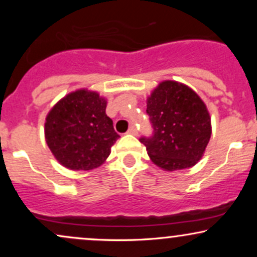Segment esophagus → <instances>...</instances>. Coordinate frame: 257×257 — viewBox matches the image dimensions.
I'll return each instance as SVG.
<instances>
[{"mask_svg":"<svg viewBox=\"0 0 257 257\" xmlns=\"http://www.w3.org/2000/svg\"><path fill=\"white\" fill-rule=\"evenodd\" d=\"M128 134H132V135H138V129H137V126H135V125H132L131 128H129Z\"/></svg>","mask_w":257,"mask_h":257,"instance_id":"esophagus-1","label":"esophagus"}]
</instances>
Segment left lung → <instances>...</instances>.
Listing matches in <instances>:
<instances>
[{
	"label": "left lung",
	"mask_w": 257,
	"mask_h": 257,
	"mask_svg": "<svg viewBox=\"0 0 257 257\" xmlns=\"http://www.w3.org/2000/svg\"><path fill=\"white\" fill-rule=\"evenodd\" d=\"M152 137L140 143L156 166L168 172L193 167L211 137L210 114L203 100L187 85L163 81L147 98Z\"/></svg>",
	"instance_id": "obj_1"
}]
</instances>
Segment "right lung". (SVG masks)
Masks as SVG:
<instances>
[{
	"label": "right lung",
	"instance_id": "obj_1",
	"mask_svg": "<svg viewBox=\"0 0 257 257\" xmlns=\"http://www.w3.org/2000/svg\"><path fill=\"white\" fill-rule=\"evenodd\" d=\"M106 104L96 91L78 89L53 106L44 135L59 163L71 170H90L110 156L119 135L106 114Z\"/></svg>",
	"mask_w": 257,
	"mask_h": 257
}]
</instances>
